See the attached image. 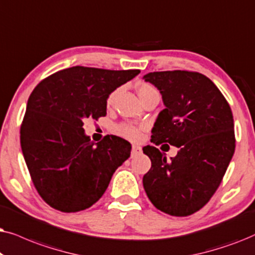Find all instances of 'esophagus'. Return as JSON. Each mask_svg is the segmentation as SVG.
I'll return each mask as SVG.
<instances>
[{
	"instance_id": "1",
	"label": "esophagus",
	"mask_w": 255,
	"mask_h": 255,
	"mask_svg": "<svg viewBox=\"0 0 255 255\" xmlns=\"http://www.w3.org/2000/svg\"><path fill=\"white\" fill-rule=\"evenodd\" d=\"M141 152H142L141 147H138V145H135V144L131 145V157L140 155Z\"/></svg>"
}]
</instances>
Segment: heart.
Here are the masks:
<instances>
[{"mask_svg": "<svg viewBox=\"0 0 255 255\" xmlns=\"http://www.w3.org/2000/svg\"><path fill=\"white\" fill-rule=\"evenodd\" d=\"M136 91L140 99L143 101L145 98H148L150 94L156 92V90L151 86L150 84L147 83H140L136 86ZM119 93V88L117 90L112 91V92L108 94L107 99H106V105L108 107L112 106L114 104L115 98H117ZM142 130H143V127L141 126H136L133 124H128V122H121V124H118L114 126V131L115 134L120 135V136L127 138V140L130 141H137L140 140L142 136Z\"/></svg>", "mask_w": 255, "mask_h": 255, "instance_id": "b5f03b06", "label": "heart"}]
</instances>
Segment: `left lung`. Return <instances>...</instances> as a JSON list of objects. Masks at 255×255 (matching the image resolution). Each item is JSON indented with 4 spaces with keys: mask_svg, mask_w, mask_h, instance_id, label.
Here are the masks:
<instances>
[{
    "mask_svg": "<svg viewBox=\"0 0 255 255\" xmlns=\"http://www.w3.org/2000/svg\"><path fill=\"white\" fill-rule=\"evenodd\" d=\"M161 91L165 108L158 114L150 141L179 150L170 161L154 145L143 152L151 168L143 176L148 198L170 216L199 211L218 189L236 148L231 107L218 87L193 71H161L144 76Z\"/></svg>",
    "mask_w": 255,
    "mask_h": 255,
    "instance_id": "8db88e82",
    "label": "left lung"
}]
</instances>
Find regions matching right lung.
I'll return each mask as SVG.
<instances>
[{
	"label": "right lung",
	"instance_id": "add662e5",
	"mask_svg": "<svg viewBox=\"0 0 255 255\" xmlns=\"http://www.w3.org/2000/svg\"><path fill=\"white\" fill-rule=\"evenodd\" d=\"M138 73L73 66L33 88L19 138L33 185L51 208L70 213L92 206L130 156L128 141L106 135L96 144L83 126L105 117L108 94Z\"/></svg>",
	"mask_w": 255,
	"mask_h": 255
}]
</instances>
